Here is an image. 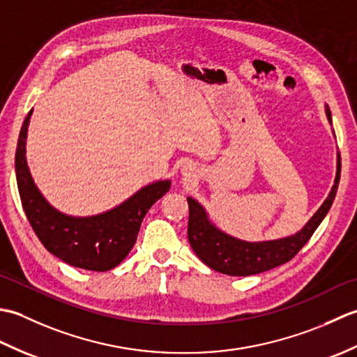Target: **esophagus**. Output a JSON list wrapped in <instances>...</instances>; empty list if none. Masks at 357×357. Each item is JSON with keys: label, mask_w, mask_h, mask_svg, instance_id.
I'll return each mask as SVG.
<instances>
[{"label": "esophagus", "mask_w": 357, "mask_h": 357, "mask_svg": "<svg viewBox=\"0 0 357 357\" xmlns=\"http://www.w3.org/2000/svg\"><path fill=\"white\" fill-rule=\"evenodd\" d=\"M190 170H192V169H190ZM185 174H187V176H190V174H192V173H190V172H188V173H185Z\"/></svg>", "instance_id": "1"}]
</instances>
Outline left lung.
I'll return each mask as SVG.
<instances>
[{
  "mask_svg": "<svg viewBox=\"0 0 357 357\" xmlns=\"http://www.w3.org/2000/svg\"><path fill=\"white\" fill-rule=\"evenodd\" d=\"M327 119L331 124V112L325 105ZM335 135V132H333ZM340 179V155L337 153L336 178L331 190L310 221L294 234L279 239L250 242L231 236L210 221L201 204L188 196V242L199 259L215 271L229 276H250L267 271L288 262L304 247L317 227L327 216L337 192Z\"/></svg>",
  "mask_w": 357,
  "mask_h": 357,
  "instance_id": "obj_1",
  "label": "left lung"
}]
</instances>
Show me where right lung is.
I'll return each instance as SVG.
<instances>
[{
  "instance_id": "right-lung-1",
  "label": "right lung",
  "mask_w": 357,
  "mask_h": 357,
  "mask_svg": "<svg viewBox=\"0 0 357 357\" xmlns=\"http://www.w3.org/2000/svg\"><path fill=\"white\" fill-rule=\"evenodd\" d=\"M33 109L22 123L15 172L20 198L30 225L47 252L72 267L107 271L126 259L133 248L144 216L170 190V179L139 188L115 208L93 216H70L50 206L30 174L26 158L27 128Z\"/></svg>"
}]
</instances>
